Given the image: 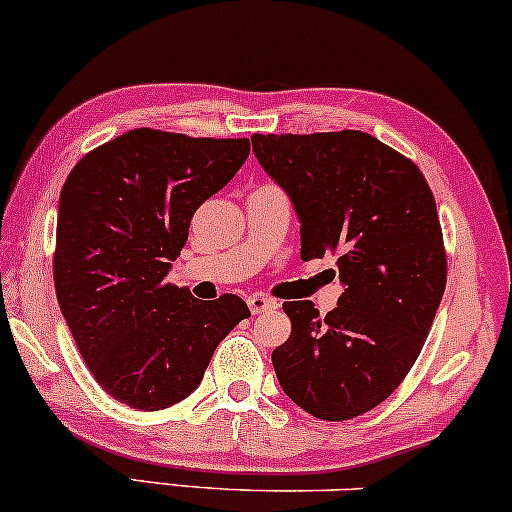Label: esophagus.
<instances>
[{"instance_id": "esophagus-1", "label": "esophagus", "mask_w": 512, "mask_h": 512, "mask_svg": "<svg viewBox=\"0 0 512 512\" xmlns=\"http://www.w3.org/2000/svg\"><path fill=\"white\" fill-rule=\"evenodd\" d=\"M248 307L252 314H262V312H267V309H276V302L269 300V297H264V295H250Z\"/></svg>"}]
</instances>
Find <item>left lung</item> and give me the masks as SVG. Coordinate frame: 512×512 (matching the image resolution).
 <instances>
[{"mask_svg": "<svg viewBox=\"0 0 512 512\" xmlns=\"http://www.w3.org/2000/svg\"><path fill=\"white\" fill-rule=\"evenodd\" d=\"M252 151L293 200L302 260L331 252L345 286L323 319L314 302H283L293 331L271 354L278 383L314 418H357L401 385L442 302L435 196L413 160L357 129L252 134Z\"/></svg>", "mask_w": 512, "mask_h": 512, "instance_id": "8db88e82", "label": "left lung"}]
</instances>
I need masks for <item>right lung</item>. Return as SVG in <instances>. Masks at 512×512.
Listing matches in <instances>:
<instances>
[{"label":"right lung","instance_id":"obj_1","mask_svg":"<svg viewBox=\"0 0 512 512\" xmlns=\"http://www.w3.org/2000/svg\"><path fill=\"white\" fill-rule=\"evenodd\" d=\"M248 139H193L139 127L68 174L58 200L54 286L84 364L139 411L177 404L250 309L238 295L198 300L167 283L193 212L229 184Z\"/></svg>","mask_w":512,"mask_h":512}]
</instances>
